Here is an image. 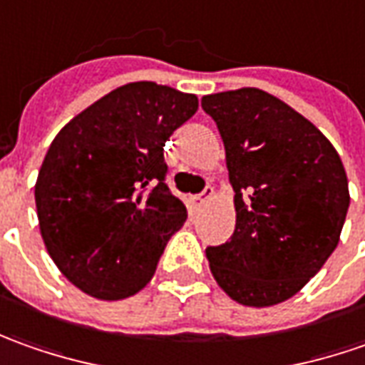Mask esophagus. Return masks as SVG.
Listing matches in <instances>:
<instances>
[{"instance_id": "obj_1", "label": "esophagus", "mask_w": 365, "mask_h": 365, "mask_svg": "<svg viewBox=\"0 0 365 365\" xmlns=\"http://www.w3.org/2000/svg\"><path fill=\"white\" fill-rule=\"evenodd\" d=\"M212 197H214V190H212V187H206L202 194L194 195V204L195 206H204V204H206V202H210Z\"/></svg>"}]
</instances>
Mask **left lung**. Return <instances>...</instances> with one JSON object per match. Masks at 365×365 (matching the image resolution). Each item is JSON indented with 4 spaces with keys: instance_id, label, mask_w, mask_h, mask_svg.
<instances>
[{
    "instance_id": "left-lung-1",
    "label": "left lung",
    "mask_w": 365,
    "mask_h": 365,
    "mask_svg": "<svg viewBox=\"0 0 365 365\" xmlns=\"http://www.w3.org/2000/svg\"><path fill=\"white\" fill-rule=\"evenodd\" d=\"M216 120L234 187L236 228L207 246L224 293L269 307L299 293L339 242L349 207L344 163L327 137L260 88L202 98Z\"/></svg>"
}]
</instances>
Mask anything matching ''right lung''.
Masks as SVG:
<instances>
[{"label": "right lung", "instance_id": "right-lung-1", "mask_svg": "<svg viewBox=\"0 0 365 365\" xmlns=\"http://www.w3.org/2000/svg\"><path fill=\"white\" fill-rule=\"evenodd\" d=\"M197 110V96L129 82L64 125L36 182L48 255L86 295L117 301L155 274L187 218L171 194L163 147Z\"/></svg>", "mask_w": 365, "mask_h": 365}]
</instances>
